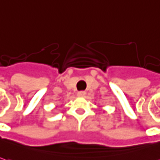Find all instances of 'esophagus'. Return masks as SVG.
I'll list each match as a JSON object with an SVG mask.
<instances>
[{"mask_svg": "<svg viewBox=\"0 0 160 160\" xmlns=\"http://www.w3.org/2000/svg\"><path fill=\"white\" fill-rule=\"evenodd\" d=\"M78 95L79 96H80V97H84L85 95H86V92H84V91H80V92H78Z\"/></svg>", "mask_w": 160, "mask_h": 160, "instance_id": "34e87169", "label": "esophagus"}]
</instances>
